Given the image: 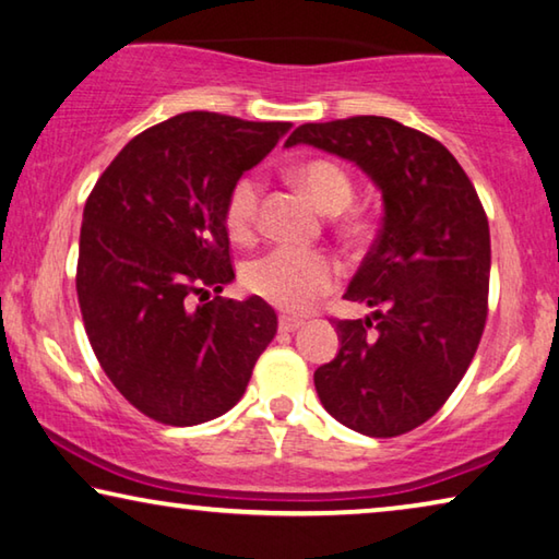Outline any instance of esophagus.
<instances>
[{"label": "esophagus", "mask_w": 559, "mask_h": 559, "mask_svg": "<svg viewBox=\"0 0 559 559\" xmlns=\"http://www.w3.org/2000/svg\"><path fill=\"white\" fill-rule=\"evenodd\" d=\"M300 325H304V321H300V318H290V316H283V318H281V321H278V331H281V333H296Z\"/></svg>", "instance_id": "1"}]
</instances>
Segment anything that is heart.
I'll list each match as a JSON object with an SVG mask.
<instances>
[{
    "label": "heart",
    "instance_id": "obj_1",
    "mask_svg": "<svg viewBox=\"0 0 559 559\" xmlns=\"http://www.w3.org/2000/svg\"><path fill=\"white\" fill-rule=\"evenodd\" d=\"M296 179L328 214H338L356 197L348 168L333 158H311L296 168ZM263 183L255 174L236 179L226 193L224 224L234 241H251L259 228ZM362 224L348 221V231L358 234ZM341 281V269L331 255L311 248L276 246L243 265V286L253 296L288 313H304L316 300L331 294Z\"/></svg>",
    "mask_w": 559,
    "mask_h": 559
}]
</instances>
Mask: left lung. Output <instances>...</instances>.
<instances>
[{"instance_id":"8db88e82","label":"left lung","mask_w":559,"mask_h":559,"mask_svg":"<svg viewBox=\"0 0 559 559\" xmlns=\"http://www.w3.org/2000/svg\"><path fill=\"white\" fill-rule=\"evenodd\" d=\"M356 162L385 216L345 298L376 308L338 321L341 350L316 391L345 428L395 438L436 415L471 368L487 321L490 228L473 181L438 139L385 117L304 123L286 146Z\"/></svg>"}]
</instances>
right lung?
Wrapping results in <instances>:
<instances>
[{"label":"right lung","instance_id":"add662e5","mask_svg":"<svg viewBox=\"0 0 559 559\" xmlns=\"http://www.w3.org/2000/svg\"><path fill=\"white\" fill-rule=\"evenodd\" d=\"M288 129L186 111L131 139L88 193L79 308L104 373L146 418L186 428L231 411L276 335L259 296L193 298L231 283L226 193Z\"/></svg>","mask_w":559,"mask_h":559}]
</instances>
